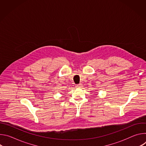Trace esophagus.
<instances>
[{"label":"esophagus","instance_id":"obj_1","mask_svg":"<svg viewBox=\"0 0 146 146\" xmlns=\"http://www.w3.org/2000/svg\"><path fill=\"white\" fill-rule=\"evenodd\" d=\"M76 87H77V88H81V87H82V84H77V85L76 86Z\"/></svg>","mask_w":146,"mask_h":146}]
</instances>
